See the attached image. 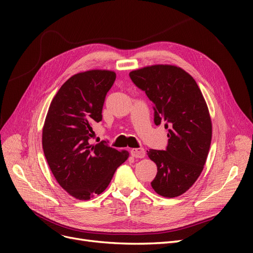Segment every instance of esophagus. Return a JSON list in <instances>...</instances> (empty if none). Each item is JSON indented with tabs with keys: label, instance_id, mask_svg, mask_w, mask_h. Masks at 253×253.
<instances>
[{
	"label": "esophagus",
	"instance_id": "1",
	"mask_svg": "<svg viewBox=\"0 0 253 253\" xmlns=\"http://www.w3.org/2000/svg\"><path fill=\"white\" fill-rule=\"evenodd\" d=\"M131 155L135 158H143L145 156V151L143 148L131 149Z\"/></svg>",
	"mask_w": 253,
	"mask_h": 253
}]
</instances>
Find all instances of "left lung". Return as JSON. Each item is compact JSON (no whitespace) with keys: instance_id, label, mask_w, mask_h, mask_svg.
Here are the masks:
<instances>
[{"instance_id":"obj_1","label":"left lung","mask_w":253,"mask_h":253,"mask_svg":"<svg viewBox=\"0 0 253 253\" xmlns=\"http://www.w3.org/2000/svg\"><path fill=\"white\" fill-rule=\"evenodd\" d=\"M129 77L154 104L155 125L169 127L166 151H148L157 166L151 186L164 197L179 196L200 177L209 153L212 122L205 98L192 76L175 65L145 66Z\"/></svg>"}]
</instances>
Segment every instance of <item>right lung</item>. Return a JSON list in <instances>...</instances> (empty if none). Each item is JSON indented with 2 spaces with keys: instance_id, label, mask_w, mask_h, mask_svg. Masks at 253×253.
Instances as JSON below:
<instances>
[{
  "instance_id": "right-lung-1",
  "label": "right lung",
  "mask_w": 253,
  "mask_h": 253,
  "mask_svg": "<svg viewBox=\"0 0 253 253\" xmlns=\"http://www.w3.org/2000/svg\"><path fill=\"white\" fill-rule=\"evenodd\" d=\"M116 74L108 70L78 73L53 97L42 129V147L59 185L73 197L87 201L102 193L128 152L103 142L90 144L93 124L102 120V108Z\"/></svg>"
}]
</instances>
